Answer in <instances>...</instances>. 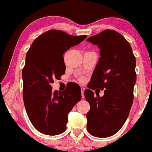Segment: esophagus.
I'll list each match as a JSON object with an SVG mask.
<instances>
[{"mask_svg":"<svg viewBox=\"0 0 152 152\" xmlns=\"http://www.w3.org/2000/svg\"><path fill=\"white\" fill-rule=\"evenodd\" d=\"M81 94H82V98H84V90H85V88H83V87H81Z\"/></svg>","mask_w":152,"mask_h":152,"instance_id":"obj_1","label":"esophagus"}]
</instances>
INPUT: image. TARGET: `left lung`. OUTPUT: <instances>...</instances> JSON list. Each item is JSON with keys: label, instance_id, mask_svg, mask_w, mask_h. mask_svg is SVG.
Masks as SVG:
<instances>
[{"label": "left lung", "instance_id": "left-lung-1", "mask_svg": "<svg viewBox=\"0 0 152 152\" xmlns=\"http://www.w3.org/2000/svg\"><path fill=\"white\" fill-rule=\"evenodd\" d=\"M100 48L99 62L84 91L89 103L87 130L94 137H111L121 129L128 118L134 99L137 81L136 58L128 41L114 30H106L87 38ZM104 90L102 97L91 89Z\"/></svg>", "mask_w": 152, "mask_h": 152}]
</instances>
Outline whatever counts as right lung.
Returning a JSON list of instances; mask_svg holds the SVG:
<instances>
[{
	"mask_svg": "<svg viewBox=\"0 0 152 152\" xmlns=\"http://www.w3.org/2000/svg\"><path fill=\"white\" fill-rule=\"evenodd\" d=\"M87 37L49 30L35 39L28 50L22 71L23 98L28 116L36 130L58 135L66 129L68 114L81 99L78 84L53 91L51 83L66 71L64 53Z\"/></svg>",
	"mask_w": 152,
	"mask_h": 152,
	"instance_id": "add662e5",
	"label": "right lung"
}]
</instances>
